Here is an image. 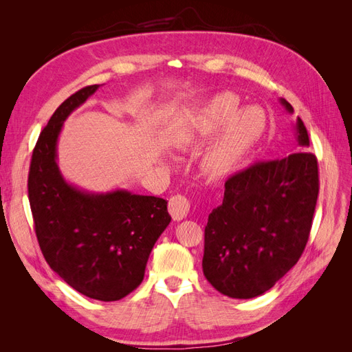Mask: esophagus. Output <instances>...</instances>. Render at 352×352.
<instances>
[{"label": "esophagus", "mask_w": 352, "mask_h": 352, "mask_svg": "<svg viewBox=\"0 0 352 352\" xmlns=\"http://www.w3.org/2000/svg\"><path fill=\"white\" fill-rule=\"evenodd\" d=\"M189 201L186 197L184 195H173L172 198L168 199V212L170 216L173 217V220L179 221V220H184L188 212H189Z\"/></svg>", "instance_id": "1"}]
</instances>
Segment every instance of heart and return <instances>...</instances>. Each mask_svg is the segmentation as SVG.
<instances>
[{
    "label": "heart",
    "mask_w": 352,
    "mask_h": 352,
    "mask_svg": "<svg viewBox=\"0 0 352 352\" xmlns=\"http://www.w3.org/2000/svg\"><path fill=\"white\" fill-rule=\"evenodd\" d=\"M235 94L221 92L201 105L188 120L184 138L188 141L217 140L202 155V168L211 176L233 172L260 141L265 127V116L257 107L238 111Z\"/></svg>",
    "instance_id": "heart-1"
}]
</instances>
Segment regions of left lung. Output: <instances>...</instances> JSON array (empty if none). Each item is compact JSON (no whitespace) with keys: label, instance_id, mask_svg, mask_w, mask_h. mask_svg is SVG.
Listing matches in <instances>:
<instances>
[{"label":"left lung","instance_id":"left-lung-1","mask_svg":"<svg viewBox=\"0 0 352 352\" xmlns=\"http://www.w3.org/2000/svg\"><path fill=\"white\" fill-rule=\"evenodd\" d=\"M285 110L292 105L280 98ZM298 153L258 162L230 176L221 204L208 216L202 272L236 300L269 291L300 260L310 236L318 195V167L307 151L302 120L295 123Z\"/></svg>","mask_w":352,"mask_h":352}]
</instances>
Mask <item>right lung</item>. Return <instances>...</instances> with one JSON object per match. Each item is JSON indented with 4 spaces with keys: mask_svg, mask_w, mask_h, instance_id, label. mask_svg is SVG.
<instances>
[{
    "mask_svg": "<svg viewBox=\"0 0 352 352\" xmlns=\"http://www.w3.org/2000/svg\"><path fill=\"white\" fill-rule=\"evenodd\" d=\"M98 88H82L51 116L32 154L28 192L50 267L82 295L109 302L141 285L154 243L172 217L163 198L126 189L88 192L63 177L57 164L63 123Z\"/></svg>",
    "mask_w": 352,
    "mask_h": 352,
    "instance_id": "add662e5",
    "label": "right lung"
}]
</instances>
